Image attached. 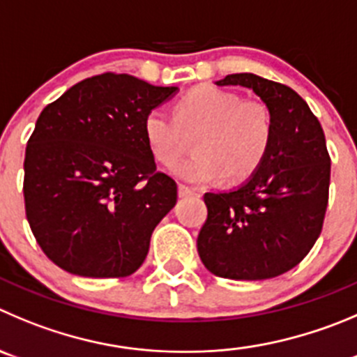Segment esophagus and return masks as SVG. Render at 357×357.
Returning <instances> with one entry per match:
<instances>
[{
  "mask_svg": "<svg viewBox=\"0 0 357 357\" xmlns=\"http://www.w3.org/2000/svg\"><path fill=\"white\" fill-rule=\"evenodd\" d=\"M197 194V190L192 188V186L179 185V197H190V195Z\"/></svg>",
  "mask_w": 357,
  "mask_h": 357,
  "instance_id": "34e87169",
  "label": "esophagus"
}]
</instances>
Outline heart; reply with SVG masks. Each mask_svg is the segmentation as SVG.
<instances>
[{
	"instance_id": "heart-1",
	"label": "heart",
	"mask_w": 357,
	"mask_h": 357,
	"mask_svg": "<svg viewBox=\"0 0 357 357\" xmlns=\"http://www.w3.org/2000/svg\"><path fill=\"white\" fill-rule=\"evenodd\" d=\"M273 114L261 100L201 84L176 103V116L156 107L144 118V139L153 158L172 165L195 135L194 155L179 162L174 172L190 183H211L220 178L245 181L268 156L273 141Z\"/></svg>"
}]
</instances>
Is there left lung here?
Instances as JSON below:
<instances>
[{"instance_id": "left-lung-1", "label": "left lung", "mask_w": 357, "mask_h": 357, "mask_svg": "<svg viewBox=\"0 0 357 357\" xmlns=\"http://www.w3.org/2000/svg\"><path fill=\"white\" fill-rule=\"evenodd\" d=\"M218 86L254 89L273 114L268 156L245 185L204 194L208 218L197 238L213 275L268 280L308 255L321 236L329 201L331 158L322 126L305 100L255 73H231Z\"/></svg>"}]
</instances>
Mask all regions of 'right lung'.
<instances>
[{
    "label": "right lung",
    "mask_w": 357,
    "mask_h": 357,
    "mask_svg": "<svg viewBox=\"0 0 357 357\" xmlns=\"http://www.w3.org/2000/svg\"><path fill=\"white\" fill-rule=\"evenodd\" d=\"M105 72L40 112L26 146V218L42 252L65 271L121 278L137 271L178 185L156 171L144 118L176 93Z\"/></svg>",
    "instance_id": "add662e5"
}]
</instances>
